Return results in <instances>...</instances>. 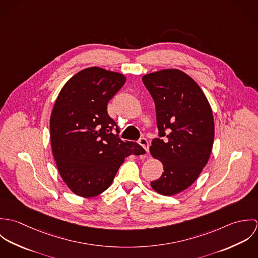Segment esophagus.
<instances>
[{"mask_svg":"<svg viewBox=\"0 0 258 258\" xmlns=\"http://www.w3.org/2000/svg\"><path fill=\"white\" fill-rule=\"evenodd\" d=\"M139 144L142 146V147L145 149L146 153L149 154V143H148V140L146 138H140L139 140Z\"/></svg>","mask_w":258,"mask_h":258,"instance_id":"1","label":"esophagus"}]
</instances>
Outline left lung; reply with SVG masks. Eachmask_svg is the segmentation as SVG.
Listing matches in <instances>:
<instances>
[{
  "instance_id": "obj_1",
  "label": "left lung",
  "mask_w": 258,
  "mask_h": 258,
  "mask_svg": "<svg viewBox=\"0 0 258 258\" xmlns=\"http://www.w3.org/2000/svg\"><path fill=\"white\" fill-rule=\"evenodd\" d=\"M155 102L159 137L150 147L164 172L151 186L173 196L192 184L207 165L215 138L211 105L197 82L179 70H163L142 77Z\"/></svg>"
}]
</instances>
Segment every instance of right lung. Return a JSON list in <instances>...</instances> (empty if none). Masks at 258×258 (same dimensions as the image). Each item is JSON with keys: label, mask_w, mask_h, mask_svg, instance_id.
Masks as SVG:
<instances>
[{"label": "right lung", "mask_w": 258, "mask_h": 258, "mask_svg": "<svg viewBox=\"0 0 258 258\" xmlns=\"http://www.w3.org/2000/svg\"><path fill=\"white\" fill-rule=\"evenodd\" d=\"M123 74L97 67L74 75L61 88L50 115V144L57 170L75 195L96 197L107 189L130 155L145 150L122 141L107 113L111 98L124 85Z\"/></svg>", "instance_id": "1"}]
</instances>
